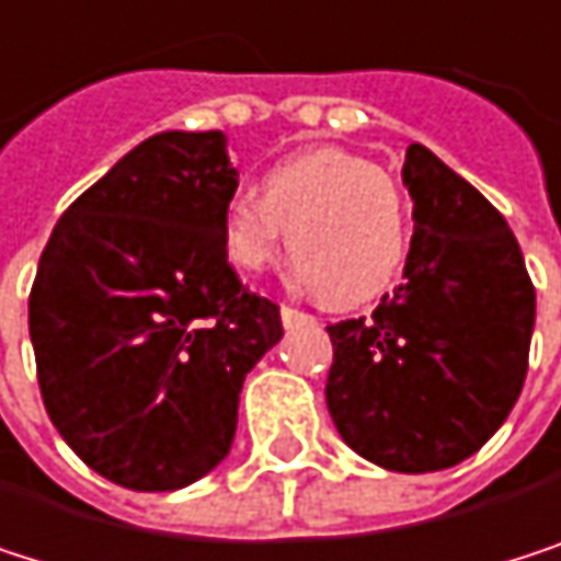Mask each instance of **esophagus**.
<instances>
[{
	"label": "esophagus",
	"mask_w": 561,
	"mask_h": 561,
	"mask_svg": "<svg viewBox=\"0 0 561 561\" xmlns=\"http://www.w3.org/2000/svg\"><path fill=\"white\" fill-rule=\"evenodd\" d=\"M283 312V325L286 329H299V325H316V316H309V312H299V309H293V306H283L278 309Z\"/></svg>",
	"instance_id": "obj_1"
}]
</instances>
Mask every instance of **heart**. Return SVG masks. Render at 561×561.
<instances>
[{"mask_svg": "<svg viewBox=\"0 0 561 561\" xmlns=\"http://www.w3.org/2000/svg\"><path fill=\"white\" fill-rule=\"evenodd\" d=\"M286 232L299 278L335 309L385 296L411 252V219L394 180L335 147L275 163L259 196L236 193L222 209V252L239 272L272 265Z\"/></svg>", "mask_w": 561, "mask_h": 561, "instance_id": "heart-1", "label": "heart"}]
</instances>
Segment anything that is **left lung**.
<instances>
[{
  "instance_id": "8db88e82",
  "label": "left lung",
  "mask_w": 561,
  "mask_h": 561,
  "mask_svg": "<svg viewBox=\"0 0 561 561\" xmlns=\"http://www.w3.org/2000/svg\"><path fill=\"white\" fill-rule=\"evenodd\" d=\"M404 186L414 236L404 283L362 319L329 325V414L342 440L394 473L477 454L510 417L529 368L536 289L503 213L427 147Z\"/></svg>"
}]
</instances>
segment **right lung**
<instances>
[{"instance_id":"right-lung-1","label":"right lung","mask_w":561,"mask_h":561,"mask_svg":"<svg viewBox=\"0 0 561 561\" xmlns=\"http://www.w3.org/2000/svg\"><path fill=\"white\" fill-rule=\"evenodd\" d=\"M239 186L219 130H163L55 222L28 296L45 411L104 480L167 493L232 447L239 391L283 339L222 252Z\"/></svg>"}]
</instances>
